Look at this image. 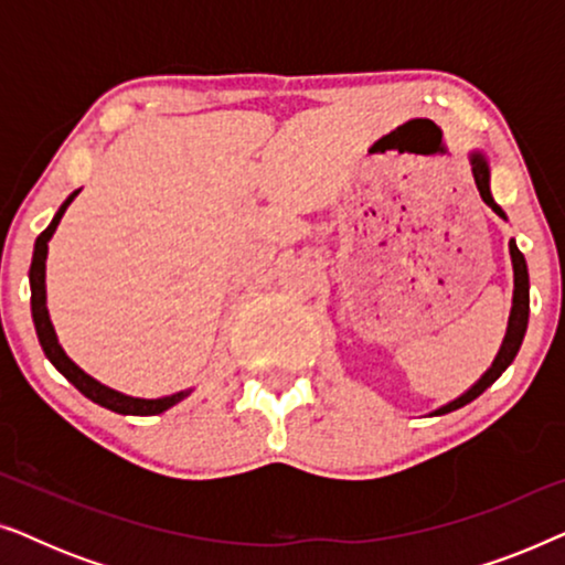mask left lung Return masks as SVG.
Returning a JSON list of instances; mask_svg holds the SVG:
<instances>
[{"instance_id": "8db88e82", "label": "left lung", "mask_w": 565, "mask_h": 565, "mask_svg": "<svg viewBox=\"0 0 565 565\" xmlns=\"http://www.w3.org/2000/svg\"><path fill=\"white\" fill-rule=\"evenodd\" d=\"M470 159V167H473V177H476V188L481 192L483 203L491 207L493 213L499 215V218L507 221V213L501 211L497 205V200L491 195V164H489V157L481 149H473L468 153ZM509 257H512V269H514V296H512V311H509V323H507V334H504V342H501L497 358H493L491 367L486 370V373L478 377V381L470 385L466 393H460L458 398H452L450 404L439 406L431 412L429 416H443V414H450L455 408L470 404V401L481 396V393L489 388L499 381V375L504 373V370L512 365L516 352H520L522 347V339H524V331H527V319H530V275H527V262H524V254L516 249V242L512 238L509 242Z\"/></svg>"}]
</instances>
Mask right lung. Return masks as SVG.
<instances>
[{"label": "right lung", "instance_id": "1", "mask_svg": "<svg viewBox=\"0 0 565 565\" xmlns=\"http://www.w3.org/2000/svg\"><path fill=\"white\" fill-rule=\"evenodd\" d=\"M79 192L82 190H74L72 195L61 203L56 215H53V221L49 223V228H45L43 234L35 238L33 265H30V308H33V323L38 331V342H41L45 358L53 362V367H56L76 391L84 393L89 401H95V404L110 408V412H115V414H126V416L161 414V412H167V408H172L180 404V401L188 398L192 388L177 391V393H172V396H161V398H138V396H128V393L115 391V388H110V385L95 381L89 373H84V370L76 365L72 358H68V354L64 352V347L58 344L56 329H53V323H51L49 306H45V259H49V242H51V236L56 234V228H58L61 218H64L66 207L74 203V198L79 195Z\"/></svg>", "mask_w": 565, "mask_h": 565}]
</instances>
